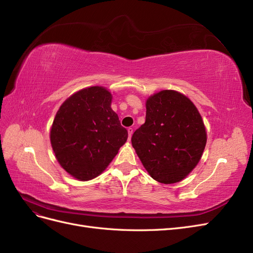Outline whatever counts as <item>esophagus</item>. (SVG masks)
<instances>
[{
  "mask_svg": "<svg viewBox=\"0 0 253 253\" xmlns=\"http://www.w3.org/2000/svg\"><path fill=\"white\" fill-rule=\"evenodd\" d=\"M127 131H128V137H129V140H130V137H131V135H132V133H133V129L129 127V128L127 129Z\"/></svg>",
  "mask_w": 253,
  "mask_h": 253,
  "instance_id": "1",
  "label": "esophagus"
}]
</instances>
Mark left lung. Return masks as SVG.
Instances as JSON below:
<instances>
[{"mask_svg": "<svg viewBox=\"0 0 253 253\" xmlns=\"http://www.w3.org/2000/svg\"><path fill=\"white\" fill-rule=\"evenodd\" d=\"M207 141L205 126L184 94L163 90L146 102V121L131 143L152 178L164 184L182 181L197 166Z\"/></svg>", "mask_w": 253, "mask_h": 253, "instance_id": "1", "label": "left lung"}]
</instances>
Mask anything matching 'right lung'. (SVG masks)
I'll use <instances>...</instances> for the list:
<instances>
[{
    "mask_svg": "<svg viewBox=\"0 0 253 253\" xmlns=\"http://www.w3.org/2000/svg\"><path fill=\"white\" fill-rule=\"evenodd\" d=\"M111 99L103 87L85 88L65 101L55 115L52 149L61 166L80 181L102 173L127 141Z\"/></svg>",
    "mask_w": 253,
    "mask_h": 253,
    "instance_id": "add662e5",
    "label": "right lung"
}]
</instances>
